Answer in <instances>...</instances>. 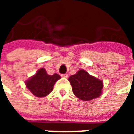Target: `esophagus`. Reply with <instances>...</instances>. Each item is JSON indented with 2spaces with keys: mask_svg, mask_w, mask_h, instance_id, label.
<instances>
[{
  "mask_svg": "<svg viewBox=\"0 0 134 134\" xmlns=\"http://www.w3.org/2000/svg\"><path fill=\"white\" fill-rule=\"evenodd\" d=\"M62 77H64V78H67V77H68V75H67V74H62Z\"/></svg>",
  "mask_w": 134,
  "mask_h": 134,
  "instance_id": "1",
  "label": "esophagus"
}]
</instances>
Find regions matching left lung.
Wrapping results in <instances>:
<instances>
[{"instance_id":"obj_1","label":"left lung","mask_w":134,"mask_h":134,"mask_svg":"<svg viewBox=\"0 0 134 134\" xmlns=\"http://www.w3.org/2000/svg\"><path fill=\"white\" fill-rule=\"evenodd\" d=\"M75 96L81 100L88 101L98 98L103 87V81L90 75L84 70H79L68 79Z\"/></svg>"}]
</instances>
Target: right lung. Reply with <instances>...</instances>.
<instances>
[{"mask_svg": "<svg viewBox=\"0 0 134 134\" xmlns=\"http://www.w3.org/2000/svg\"><path fill=\"white\" fill-rule=\"evenodd\" d=\"M60 78L61 77L58 74L55 73L52 75H49L45 69L41 68L35 75L26 82V85L33 95L43 98L52 91L55 82Z\"/></svg>", "mask_w": 134, "mask_h": 134, "instance_id": "right-lung-1", "label": "right lung"}]
</instances>
